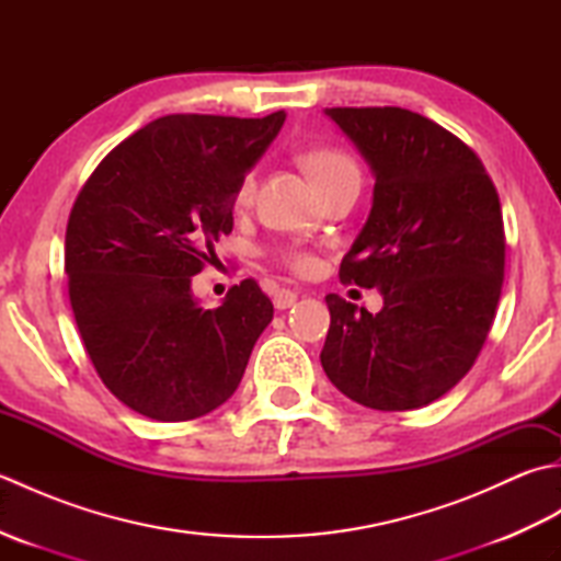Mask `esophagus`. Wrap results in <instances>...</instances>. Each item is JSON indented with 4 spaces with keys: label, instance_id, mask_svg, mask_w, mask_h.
Masks as SVG:
<instances>
[{
    "label": "esophagus",
    "instance_id": "obj_1",
    "mask_svg": "<svg viewBox=\"0 0 561 561\" xmlns=\"http://www.w3.org/2000/svg\"><path fill=\"white\" fill-rule=\"evenodd\" d=\"M296 299H299V296H296L291 289H279L277 294H274L272 301L277 311H287V308H291L296 304Z\"/></svg>",
    "mask_w": 561,
    "mask_h": 561
}]
</instances>
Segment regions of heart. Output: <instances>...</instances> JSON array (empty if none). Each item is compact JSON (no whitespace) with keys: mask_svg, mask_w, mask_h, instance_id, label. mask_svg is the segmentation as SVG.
Masks as SVG:
<instances>
[{"mask_svg":"<svg viewBox=\"0 0 561 561\" xmlns=\"http://www.w3.org/2000/svg\"><path fill=\"white\" fill-rule=\"evenodd\" d=\"M304 165H306V171L311 173L316 185L323 190V193L330 187L342 185V183H352V181L359 183V178H362L356 161L350 157L347 151L337 149V147H316L311 151H306ZM255 187H257L255 171H248L236 187L233 205L238 209H245L253 205ZM282 260L296 272H311L316 267V260L308 253H301V250H284Z\"/></svg>","mask_w":561,"mask_h":561,"instance_id":"heart-1","label":"heart"}]
</instances>
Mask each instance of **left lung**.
I'll return each instance as SVG.
<instances>
[{"label":"left lung","instance_id":"obj_1","mask_svg":"<svg viewBox=\"0 0 561 561\" xmlns=\"http://www.w3.org/2000/svg\"><path fill=\"white\" fill-rule=\"evenodd\" d=\"M371 165L374 205L340 265L342 284L383 294L374 316L328 294L320 352L350 400L402 412L470 371L504 284L502 205L478 153L404 108H325Z\"/></svg>","mask_w":561,"mask_h":561}]
</instances>
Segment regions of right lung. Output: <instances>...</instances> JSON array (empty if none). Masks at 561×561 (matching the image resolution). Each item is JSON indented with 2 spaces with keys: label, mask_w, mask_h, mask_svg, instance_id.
<instances>
[{
  "label": "right lung",
  "mask_w": 561,
  "mask_h": 561,
  "mask_svg": "<svg viewBox=\"0 0 561 561\" xmlns=\"http://www.w3.org/2000/svg\"><path fill=\"white\" fill-rule=\"evenodd\" d=\"M284 121L159 117L99 163L71 207L65 272L83 347L105 388L149 420L217 410L270 325L274 306L255 279L202 308L190 277L231 233L236 187Z\"/></svg>",
  "instance_id": "obj_1"
}]
</instances>
